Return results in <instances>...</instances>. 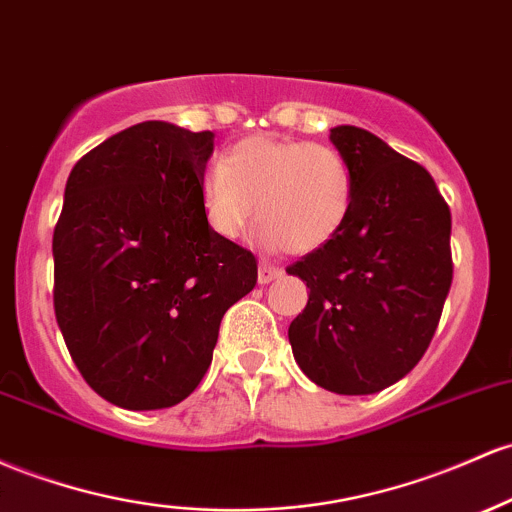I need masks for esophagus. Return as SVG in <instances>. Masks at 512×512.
I'll return each instance as SVG.
<instances>
[{
	"label": "esophagus",
	"instance_id": "esophagus-1",
	"mask_svg": "<svg viewBox=\"0 0 512 512\" xmlns=\"http://www.w3.org/2000/svg\"><path fill=\"white\" fill-rule=\"evenodd\" d=\"M282 277V269L274 267V265H267V262H260V272H257V282L260 284H269L274 282V279Z\"/></svg>",
	"mask_w": 512,
	"mask_h": 512
}]
</instances>
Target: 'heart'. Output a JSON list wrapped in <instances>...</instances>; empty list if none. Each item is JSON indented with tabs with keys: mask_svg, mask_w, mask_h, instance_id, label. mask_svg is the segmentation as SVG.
Wrapping results in <instances>:
<instances>
[{
	"mask_svg": "<svg viewBox=\"0 0 512 512\" xmlns=\"http://www.w3.org/2000/svg\"><path fill=\"white\" fill-rule=\"evenodd\" d=\"M199 189L213 233L235 240L257 216L262 243L294 255L328 245L352 204V177L338 150L272 136L230 145L201 174Z\"/></svg>",
	"mask_w": 512,
	"mask_h": 512,
	"instance_id": "b5f03b06",
	"label": "heart"
}]
</instances>
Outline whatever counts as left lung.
I'll list each match as a JSON object with an SVG mask.
<instances>
[{"mask_svg":"<svg viewBox=\"0 0 512 512\" xmlns=\"http://www.w3.org/2000/svg\"><path fill=\"white\" fill-rule=\"evenodd\" d=\"M352 204L328 245L286 267L306 282L289 342L301 372L342 396L403 379L428 350L452 286V216L418 162L357 126L330 128Z\"/></svg>","mask_w":512,"mask_h":512,"instance_id":"8db88e82","label":"left lung"}]
</instances>
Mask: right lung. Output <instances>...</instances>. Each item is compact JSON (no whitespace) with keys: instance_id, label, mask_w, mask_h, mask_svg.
Masks as SVG:
<instances>
[{"instance_id":"add662e5","label":"right lung","mask_w":512,"mask_h":512,"mask_svg":"<svg viewBox=\"0 0 512 512\" xmlns=\"http://www.w3.org/2000/svg\"><path fill=\"white\" fill-rule=\"evenodd\" d=\"M211 155V131L143 121L67 177L55 318L84 381L128 411L184 401L209 369L223 313L257 284L255 255L206 223Z\"/></svg>"}]
</instances>
